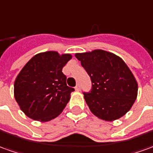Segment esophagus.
Listing matches in <instances>:
<instances>
[{
    "mask_svg": "<svg viewBox=\"0 0 153 153\" xmlns=\"http://www.w3.org/2000/svg\"><path fill=\"white\" fill-rule=\"evenodd\" d=\"M80 90H81L80 85H79V84H78V85L75 86V90H76V91H80Z\"/></svg>",
    "mask_w": 153,
    "mask_h": 153,
    "instance_id": "esophagus-1",
    "label": "esophagus"
}]
</instances>
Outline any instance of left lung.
Wrapping results in <instances>:
<instances>
[{
  "mask_svg": "<svg viewBox=\"0 0 153 153\" xmlns=\"http://www.w3.org/2000/svg\"><path fill=\"white\" fill-rule=\"evenodd\" d=\"M90 75L92 89L84 92L90 111L101 120L112 121L126 115L137 96V82L123 59L96 49L76 53Z\"/></svg>",
  "mask_w": 153,
  "mask_h": 153,
  "instance_id": "1",
  "label": "left lung"
}]
</instances>
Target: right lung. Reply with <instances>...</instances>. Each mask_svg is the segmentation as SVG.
Here are the masks:
<instances>
[{"mask_svg": "<svg viewBox=\"0 0 153 153\" xmlns=\"http://www.w3.org/2000/svg\"><path fill=\"white\" fill-rule=\"evenodd\" d=\"M71 59V54L48 51L37 53L25 64L14 83V96L26 116L45 122L63 111L74 91L62 72Z\"/></svg>", "mask_w": 153, "mask_h": 153, "instance_id": "1", "label": "right lung"}]
</instances>
